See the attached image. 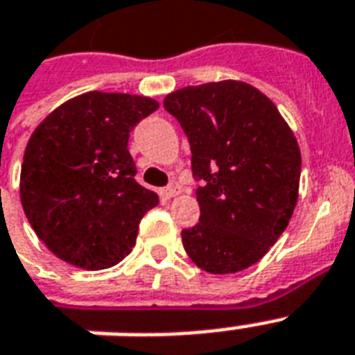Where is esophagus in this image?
Masks as SVG:
<instances>
[{
	"mask_svg": "<svg viewBox=\"0 0 355 355\" xmlns=\"http://www.w3.org/2000/svg\"><path fill=\"white\" fill-rule=\"evenodd\" d=\"M180 191H182V188H180V184L178 182H171L167 188L162 189V195L166 197V199H171V197H177V195H180Z\"/></svg>",
	"mask_w": 355,
	"mask_h": 355,
	"instance_id": "obj_1",
	"label": "esophagus"
}]
</instances>
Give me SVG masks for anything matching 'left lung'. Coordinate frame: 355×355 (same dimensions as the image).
Instances as JSON below:
<instances>
[{
  "label": "left lung",
  "instance_id": "1",
  "mask_svg": "<svg viewBox=\"0 0 355 355\" xmlns=\"http://www.w3.org/2000/svg\"><path fill=\"white\" fill-rule=\"evenodd\" d=\"M164 107L182 125L200 219L182 230L186 252L210 275H232L263 258L289 225L300 184L291 127L258 88L219 80L171 92Z\"/></svg>",
  "mask_w": 355,
  "mask_h": 355
}]
</instances>
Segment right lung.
<instances>
[{"label":"right lung","mask_w":355,"mask_h":355,"mask_svg":"<svg viewBox=\"0 0 355 355\" xmlns=\"http://www.w3.org/2000/svg\"><path fill=\"white\" fill-rule=\"evenodd\" d=\"M158 107L150 97L86 92L55 108L31 134L19 200L57 258L101 270L132 250L139 221L158 195L134 178L128 132Z\"/></svg>","instance_id":"1"}]
</instances>
